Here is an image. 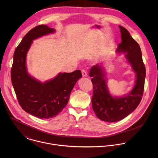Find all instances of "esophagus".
I'll use <instances>...</instances> for the list:
<instances>
[{
    "label": "esophagus",
    "instance_id": "34e87169",
    "mask_svg": "<svg viewBox=\"0 0 158 158\" xmlns=\"http://www.w3.org/2000/svg\"><path fill=\"white\" fill-rule=\"evenodd\" d=\"M81 73H82V75H83V77H86L88 76V73H87V72L86 70H82Z\"/></svg>",
    "mask_w": 158,
    "mask_h": 158
}]
</instances>
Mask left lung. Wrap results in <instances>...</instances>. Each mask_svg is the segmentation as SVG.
Wrapping results in <instances>:
<instances>
[{"mask_svg": "<svg viewBox=\"0 0 158 158\" xmlns=\"http://www.w3.org/2000/svg\"><path fill=\"white\" fill-rule=\"evenodd\" d=\"M119 28L122 43L118 44L116 50L118 53L125 54L127 63L135 72L133 89L124 95L114 96L107 85L105 66L101 64H96L89 72L94 89L93 110L98 118L108 122L121 120L134 111L141 101L144 89L146 72L140 46L125 28L120 25Z\"/></svg>", "mask_w": 158, "mask_h": 158, "instance_id": "obj_1", "label": "left lung"}]
</instances>
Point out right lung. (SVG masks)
I'll return each instance as SVG.
<instances>
[{
    "label": "right lung",
    "mask_w": 158,
    "mask_h": 158,
    "mask_svg": "<svg viewBox=\"0 0 158 158\" xmlns=\"http://www.w3.org/2000/svg\"><path fill=\"white\" fill-rule=\"evenodd\" d=\"M55 32V29L47 25L35 27L24 36L13 56L11 78L19 103L25 112L40 118H52L61 113L75 85L82 77L81 70H77L59 73L43 83L29 75L26 57L33 41Z\"/></svg>",
    "instance_id": "1"
}]
</instances>
